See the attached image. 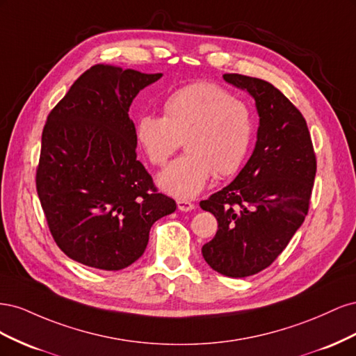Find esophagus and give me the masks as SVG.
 Returning a JSON list of instances; mask_svg holds the SVG:
<instances>
[{"label":"esophagus","instance_id":"obj_1","mask_svg":"<svg viewBox=\"0 0 356 356\" xmlns=\"http://www.w3.org/2000/svg\"><path fill=\"white\" fill-rule=\"evenodd\" d=\"M177 204H178V209L182 211V212H187V211L195 209V204H193L190 200H186V199H178Z\"/></svg>","mask_w":356,"mask_h":356}]
</instances>
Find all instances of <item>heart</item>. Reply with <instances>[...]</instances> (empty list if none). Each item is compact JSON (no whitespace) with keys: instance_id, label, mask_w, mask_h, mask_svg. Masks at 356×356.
Segmentation results:
<instances>
[{"instance_id":"heart-1","label":"heart","mask_w":356,"mask_h":356,"mask_svg":"<svg viewBox=\"0 0 356 356\" xmlns=\"http://www.w3.org/2000/svg\"><path fill=\"white\" fill-rule=\"evenodd\" d=\"M161 111L163 117L143 114L136 118L135 139L154 166H165L181 141L184 144L187 154L159 175L166 193L188 199L204 188L212 172L229 177L239 170L254 132L248 102L217 83L199 81L170 92Z\"/></svg>"}]
</instances>
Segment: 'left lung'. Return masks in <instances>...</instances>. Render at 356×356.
<instances>
[{
  "label": "left lung",
  "instance_id": "obj_1",
  "mask_svg": "<svg viewBox=\"0 0 356 356\" xmlns=\"http://www.w3.org/2000/svg\"><path fill=\"white\" fill-rule=\"evenodd\" d=\"M250 92L260 115L252 156L236 179L200 202L218 230L202 254L215 272L245 277L281 255L303 224L316 175V154L303 114L266 80L224 74Z\"/></svg>",
  "mask_w": 356,
  "mask_h": 356
}]
</instances>
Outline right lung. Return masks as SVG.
<instances>
[{
	"label": "right lung",
	"mask_w": 356,
	"mask_h": 356,
	"mask_svg": "<svg viewBox=\"0 0 356 356\" xmlns=\"http://www.w3.org/2000/svg\"><path fill=\"white\" fill-rule=\"evenodd\" d=\"M160 77L96 63L47 115L37 193L56 245L84 266H131L144 254L152 225L177 209L136 159L127 114L138 92Z\"/></svg>",
	"instance_id": "obj_1"
}]
</instances>
